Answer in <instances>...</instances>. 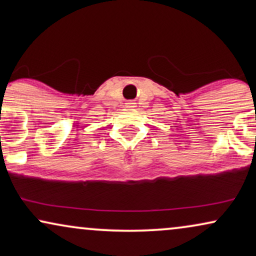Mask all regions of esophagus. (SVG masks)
<instances>
[{
    "label": "esophagus",
    "mask_w": 256,
    "mask_h": 256,
    "mask_svg": "<svg viewBox=\"0 0 256 256\" xmlns=\"http://www.w3.org/2000/svg\"><path fill=\"white\" fill-rule=\"evenodd\" d=\"M135 102L134 101H127V102H126V107H128V108H132V107H135Z\"/></svg>",
    "instance_id": "esophagus-1"
}]
</instances>
